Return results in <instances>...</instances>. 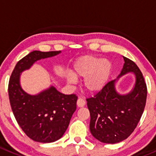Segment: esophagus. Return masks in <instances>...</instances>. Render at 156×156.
<instances>
[{
	"label": "esophagus",
	"instance_id": "34e87169",
	"mask_svg": "<svg viewBox=\"0 0 156 156\" xmlns=\"http://www.w3.org/2000/svg\"><path fill=\"white\" fill-rule=\"evenodd\" d=\"M85 101L83 98H79L78 99V101H77V105H78V107L81 108V107H83V106L85 105Z\"/></svg>",
	"mask_w": 156,
	"mask_h": 156
}]
</instances>
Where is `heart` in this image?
<instances>
[{
	"label": "heart",
	"instance_id": "b5f03b06",
	"mask_svg": "<svg viewBox=\"0 0 156 156\" xmlns=\"http://www.w3.org/2000/svg\"><path fill=\"white\" fill-rule=\"evenodd\" d=\"M112 71V64L108 59L93 55H85L78 58L74 65V75H68L67 80L71 84L75 78H85L84 86L86 91L96 93L104 88Z\"/></svg>",
	"mask_w": 156,
	"mask_h": 156
}]
</instances>
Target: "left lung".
Here are the masks:
<instances>
[{"mask_svg": "<svg viewBox=\"0 0 156 156\" xmlns=\"http://www.w3.org/2000/svg\"><path fill=\"white\" fill-rule=\"evenodd\" d=\"M124 65L117 79L109 81L94 97L87 98L90 112V132L101 142L115 144L127 139L140 121L146 102L147 87L136 64L123 57ZM128 73H133L136 83L132 91L121 95L115 82Z\"/></svg>", "mask_w": 156, "mask_h": 156, "instance_id": "left-lung-1", "label": "left lung"}]
</instances>
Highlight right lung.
<instances>
[{
	"instance_id": "obj_1",
	"label": "right lung",
	"mask_w": 156,
	"mask_h": 156,
	"mask_svg": "<svg viewBox=\"0 0 156 156\" xmlns=\"http://www.w3.org/2000/svg\"><path fill=\"white\" fill-rule=\"evenodd\" d=\"M60 53L30 52L17 62L9 80L8 94L14 117L23 132L35 142L48 143L63 136L76 110L78 97L62 94L54 86L37 94H29L21 88L20 76L37 61Z\"/></svg>"
}]
</instances>
